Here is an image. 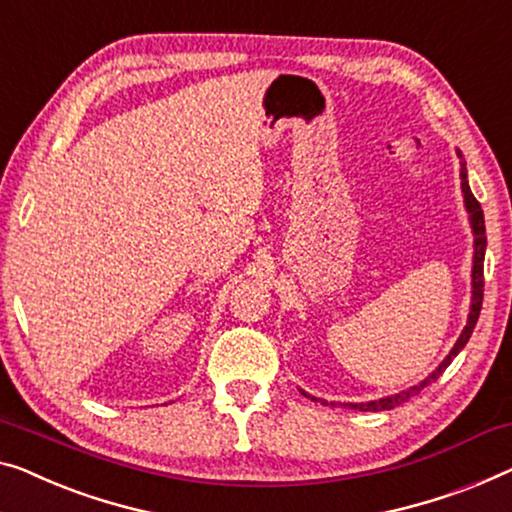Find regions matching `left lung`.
Instances as JSON below:
<instances>
[{"instance_id":"1","label":"left lung","mask_w":512,"mask_h":512,"mask_svg":"<svg viewBox=\"0 0 512 512\" xmlns=\"http://www.w3.org/2000/svg\"><path fill=\"white\" fill-rule=\"evenodd\" d=\"M457 156H460V179H462V195H464V209L469 213V225H471V234H474V266H471V308H469V317H467V326H464V331L460 333V338L453 345L451 352L444 358V361L439 363V368L430 372L421 384L416 386H409L404 388V391L395 393V395H386V398H379V400H370V402H345L342 407L347 409H358V411H388V409H395L400 407V404L407 402L409 398H414L423 391L427 384H432L434 379H439L441 372H444L448 365H451L453 358L462 352L464 345H467L471 333H474V326L478 322V315H480V305H483V262H485V248H487V236H485V218H483V209H480L478 200L471 193L469 188V181H467V163H464L462 158V151L457 149ZM303 395H308V398L317 400L315 395L301 391ZM326 404V402H324ZM333 404V402H331Z\"/></svg>"}]
</instances>
